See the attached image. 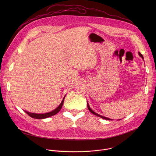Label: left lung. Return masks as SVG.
<instances>
[{
    "label": "left lung",
    "instance_id": "left-lung-1",
    "mask_svg": "<svg viewBox=\"0 0 156 156\" xmlns=\"http://www.w3.org/2000/svg\"><path fill=\"white\" fill-rule=\"evenodd\" d=\"M138 54L140 55V56L141 57H142V58L143 59H144V58H143V55L139 52H138ZM87 108H88V109H89V110L90 111V112L92 113V114H94L95 115H97V116H98V117H101V118H102V119H105V120H112V119H108V118H107V117H104V116H102V115H99V114H97V113H96V112H94V111L90 108V105H89V104H88V103L87 102Z\"/></svg>",
    "mask_w": 156,
    "mask_h": 156
}]
</instances>
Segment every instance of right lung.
Returning a JSON list of instances; mask_svg holds the SVG:
<instances>
[{
  "mask_svg": "<svg viewBox=\"0 0 156 156\" xmlns=\"http://www.w3.org/2000/svg\"><path fill=\"white\" fill-rule=\"evenodd\" d=\"M65 97L63 98V99L62 102L60 103V104L55 109H54V110L51 111V112H50L46 113V114H34V113H31V112H27V111H25V110H24V111L28 115H30L31 117H32L33 119H46V118L50 117L51 116H53V115L57 114L59 112V111L60 110V109L62 107L63 104Z\"/></svg>",
  "mask_w": 156,
  "mask_h": 156,
  "instance_id": "obj_1",
  "label": "right lung"
}]
</instances>
